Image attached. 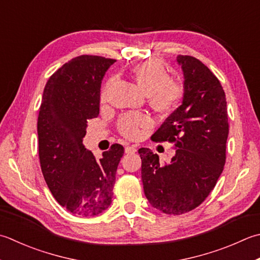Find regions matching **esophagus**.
<instances>
[{"instance_id": "1", "label": "esophagus", "mask_w": 260, "mask_h": 260, "mask_svg": "<svg viewBox=\"0 0 260 260\" xmlns=\"http://www.w3.org/2000/svg\"><path fill=\"white\" fill-rule=\"evenodd\" d=\"M125 152L126 153H134V152H136V147L134 146H126L125 147Z\"/></svg>"}]
</instances>
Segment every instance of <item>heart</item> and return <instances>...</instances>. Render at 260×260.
Instances as JSON below:
<instances>
[{
    "label": "heart",
    "mask_w": 260,
    "mask_h": 260,
    "mask_svg": "<svg viewBox=\"0 0 260 260\" xmlns=\"http://www.w3.org/2000/svg\"><path fill=\"white\" fill-rule=\"evenodd\" d=\"M132 80L147 94L151 108L160 115H168L181 103L185 94V85L181 81L170 76L169 71L159 59H146L134 65L129 71ZM115 82L114 78L106 81L101 89L100 99L106 101ZM151 125L145 114H126L118 119L119 133L127 139L140 136L141 128Z\"/></svg>",
    "instance_id": "heart-1"
}]
</instances>
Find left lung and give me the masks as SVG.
<instances>
[{
	"instance_id": "left-lung-1",
	"label": "left lung",
	"mask_w": 260,
	"mask_h": 260,
	"mask_svg": "<svg viewBox=\"0 0 260 260\" xmlns=\"http://www.w3.org/2000/svg\"><path fill=\"white\" fill-rule=\"evenodd\" d=\"M185 75L182 105L152 135L175 143L176 154L161 166L159 155L139 150L144 194L156 210L180 215L200 206L215 187L226 160L229 118L225 93L215 74L189 55H178Z\"/></svg>"
}]
</instances>
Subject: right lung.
<instances>
[{
	"label": "right lung",
	"mask_w": 260,
	"mask_h": 260,
	"mask_svg": "<svg viewBox=\"0 0 260 260\" xmlns=\"http://www.w3.org/2000/svg\"><path fill=\"white\" fill-rule=\"evenodd\" d=\"M116 59L81 55L50 76L38 115V152L50 192L66 211L91 217L108 208L124 147L95 159L82 144L88 120L99 115L100 86Z\"/></svg>",
	"instance_id": "right-lung-1"
}]
</instances>
